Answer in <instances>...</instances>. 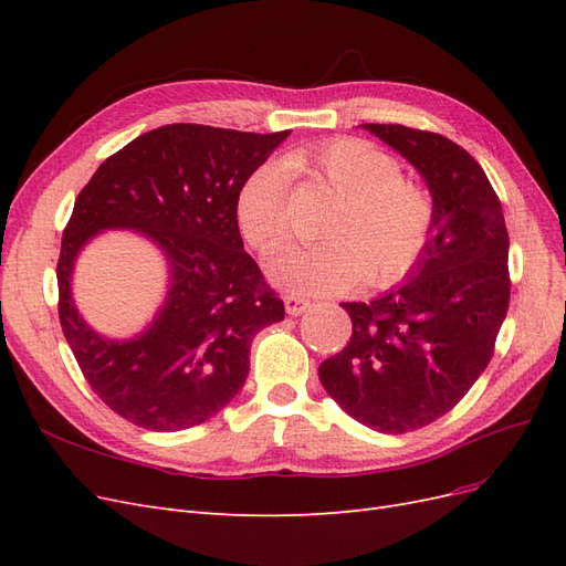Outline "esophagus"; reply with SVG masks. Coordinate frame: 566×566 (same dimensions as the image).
Wrapping results in <instances>:
<instances>
[{
  "label": "esophagus",
  "instance_id": "34e87169",
  "mask_svg": "<svg viewBox=\"0 0 566 566\" xmlns=\"http://www.w3.org/2000/svg\"><path fill=\"white\" fill-rule=\"evenodd\" d=\"M283 304H285V312H287L290 316H300V314H304V312L312 306L310 300H304V297H300V295H285V297H283Z\"/></svg>",
  "mask_w": 566,
  "mask_h": 566
}]
</instances>
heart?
Returning <instances> with one entry per match:
<instances>
[{
  "label": "heart",
  "mask_w": 566,
  "mask_h": 566,
  "mask_svg": "<svg viewBox=\"0 0 566 566\" xmlns=\"http://www.w3.org/2000/svg\"><path fill=\"white\" fill-rule=\"evenodd\" d=\"M290 172L314 179L337 196L321 224L323 243L285 248L271 256V279L304 295H328L354 285L385 287L418 264L434 229V198L406 179L399 160L364 139H333L297 148ZM235 221L260 252L287 235V175L276 163L254 167L235 198Z\"/></svg>",
  "instance_id": "obj_1"
}]
</instances>
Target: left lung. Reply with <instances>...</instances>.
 Listing matches in <instances>:
<instances>
[{
    "label": "left lung",
    "instance_id": "1",
    "mask_svg": "<svg viewBox=\"0 0 566 566\" xmlns=\"http://www.w3.org/2000/svg\"><path fill=\"white\" fill-rule=\"evenodd\" d=\"M424 177L434 229L410 281L373 302H345L352 337L318 378L347 416L403 434L447 416L489 366L510 304V238L482 165L451 139L364 125Z\"/></svg>",
    "mask_w": 566,
    "mask_h": 566
}]
</instances>
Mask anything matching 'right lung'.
<instances>
[{
    "instance_id": "right-lung-1",
    "label": "right lung",
    "mask_w": 566,
    "mask_h": 566,
    "mask_svg": "<svg viewBox=\"0 0 566 566\" xmlns=\"http://www.w3.org/2000/svg\"><path fill=\"white\" fill-rule=\"evenodd\" d=\"M287 134L165 125L113 153L75 198L56 264L59 318L84 380L119 418L188 430L245 385L252 337L285 306L243 250L235 198ZM104 228L148 232L174 266L164 312L127 343L98 338L70 300L74 256Z\"/></svg>"
}]
</instances>
